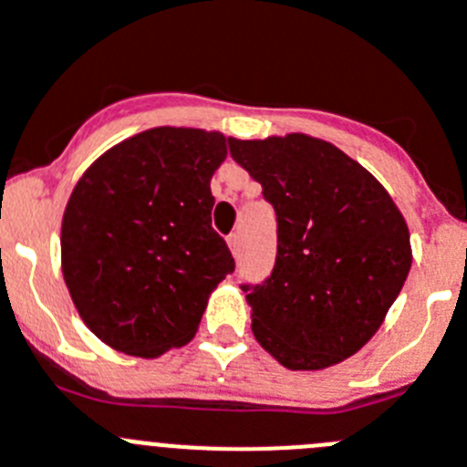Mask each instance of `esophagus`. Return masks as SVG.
I'll use <instances>...</instances> for the list:
<instances>
[{
	"label": "esophagus",
	"instance_id": "obj_1",
	"mask_svg": "<svg viewBox=\"0 0 467 467\" xmlns=\"http://www.w3.org/2000/svg\"><path fill=\"white\" fill-rule=\"evenodd\" d=\"M226 243H229V250L234 252V254H238V250H241V234H231V236L226 238Z\"/></svg>",
	"mask_w": 467,
	"mask_h": 467
}]
</instances>
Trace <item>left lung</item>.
Segmentation results:
<instances>
[{"mask_svg": "<svg viewBox=\"0 0 467 467\" xmlns=\"http://www.w3.org/2000/svg\"><path fill=\"white\" fill-rule=\"evenodd\" d=\"M277 215L275 268L243 285L252 333L289 370L336 366L378 333L412 266L403 213L370 171L307 134L229 139Z\"/></svg>", "mask_w": 467, "mask_h": 467, "instance_id": "1", "label": "left lung"}]
</instances>
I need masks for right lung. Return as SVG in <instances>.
<instances>
[{"mask_svg":"<svg viewBox=\"0 0 467 467\" xmlns=\"http://www.w3.org/2000/svg\"><path fill=\"white\" fill-rule=\"evenodd\" d=\"M226 136L155 127L106 150L62 217V273L85 327L118 352L157 358L194 337L236 264L213 229L211 178Z\"/></svg>","mask_w":467,"mask_h":467,"instance_id":"right-lung-1","label":"right lung"}]
</instances>
